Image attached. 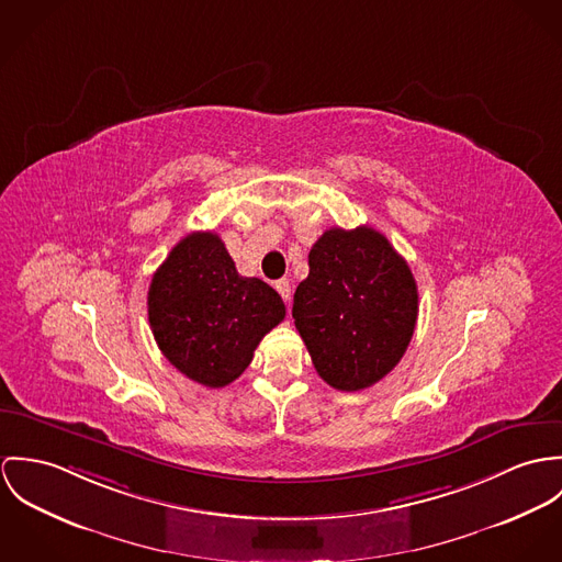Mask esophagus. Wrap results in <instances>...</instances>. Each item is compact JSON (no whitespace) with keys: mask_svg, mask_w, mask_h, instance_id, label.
<instances>
[{"mask_svg":"<svg viewBox=\"0 0 562 562\" xmlns=\"http://www.w3.org/2000/svg\"><path fill=\"white\" fill-rule=\"evenodd\" d=\"M276 291L280 293V297L289 304L291 302V282L289 280H278L276 282Z\"/></svg>","mask_w":562,"mask_h":562,"instance_id":"obj_1","label":"esophagus"}]
</instances>
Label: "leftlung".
I'll list each match as a JSON object with an SVG mask.
<instances>
[{
	"mask_svg": "<svg viewBox=\"0 0 562 562\" xmlns=\"http://www.w3.org/2000/svg\"><path fill=\"white\" fill-rule=\"evenodd\" d=\"M311 273L293 297V318L318 376L358 392L390 373L418 318L409 265L374 228H329L308 254Z\"/></svg>",
	"mask_w": 562,
	"mask_h": 562,
	"instance_id": "1",
	"label": "left lung"
}]
</instances>
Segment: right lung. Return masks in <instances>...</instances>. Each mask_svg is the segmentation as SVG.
Returning <instances> with one entry per match:
<instances>
[{"label": "right lung", "instance_id": "1", "mask_svg": "<svg viewBox=\"0 0 562 562\" xmlns=\"http://www.w3.org/2000/svg\"><path fill=\"white\" fill-rule=\"evenodd\" d=\"M284 314L267 282L239 276L215 233L181 239L148 289V321L161 353L206 387H224L244 373Z\"/></svg>", "mask_w": 562, "mask_h": 562}]
</instances>
